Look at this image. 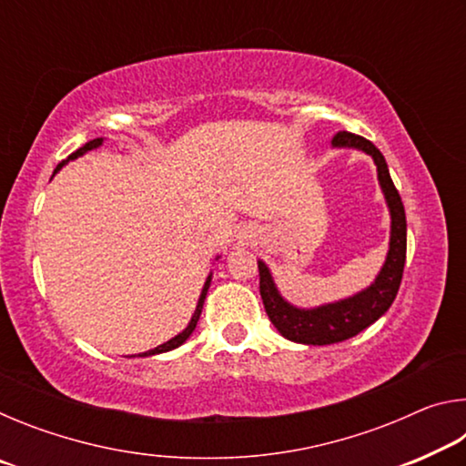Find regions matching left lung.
Returning <instances> with one entry per match:
<instances>
[{
    "instance_id": "8db88e82",
    "label": "left lung",
    "mask_w": 466,
    "mask_h": 466,
    "mask_svg": "<svg viewBox=\"0 0 466 466\" xmlns=\"http://www.w3.org/2000/svg\"><path fill=\"white\" fill-rule=\"evenodd\" d=\"M333 147H351L372 156L378 170V183L384 193L390 214V242L386 261L376 279L366 289L358 291L339 302L322 304L317 309H298L279 294L271 278L269 267L258 258V288L265 304V312L273 327L294 343L304 345H330L356 337L361 330L382 317L397 298L403 279V267L407 257V219L400 195L394 187L384 156L372 141L356 136V133L339 131L333 137Z\"/></svg>"
}]
</instances>
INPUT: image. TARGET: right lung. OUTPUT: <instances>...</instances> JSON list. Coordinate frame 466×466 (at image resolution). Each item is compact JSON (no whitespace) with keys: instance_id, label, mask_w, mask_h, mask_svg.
Listing matches in <instances>:
<instances>
[{"instance_id":"add662e5","label":"right lung","mask_w":466,"mask_h":466,"mask_svg":"<svg viewBox=\"0 0 466 466\" xmlns=\"http://www.w3.org/2000/svg\"><path fill=\"white\" fill-rule=\"evenodd\" d=\"M102 137H98V139H92V141H88V144L86 146H82L80 149H76V152L67 157V160H63L57 168H55V172H59L61 170V167L63 164H67L69 160H76V157H80V156H84L86 152H90V149H96V147H100L102 146ZM53 172V175H55ZM209 283H211V273L208 275V279H205V283H203V289H201V296H199V299H197V306H195V312H193V317H191V320H188V325H187V329L183 330V333H178L177 337H172L170 341H167V343H162V345H157V347H154V350H149V351H146L144 356L141 358H146V356H157V353H167V351H172V350H177V347H180L183 345L188 337H191V333L195 330V327H197V320H199V317H201V310H203V302H205V296H208V289H209Z\"/></svg>"}]
</instances>
